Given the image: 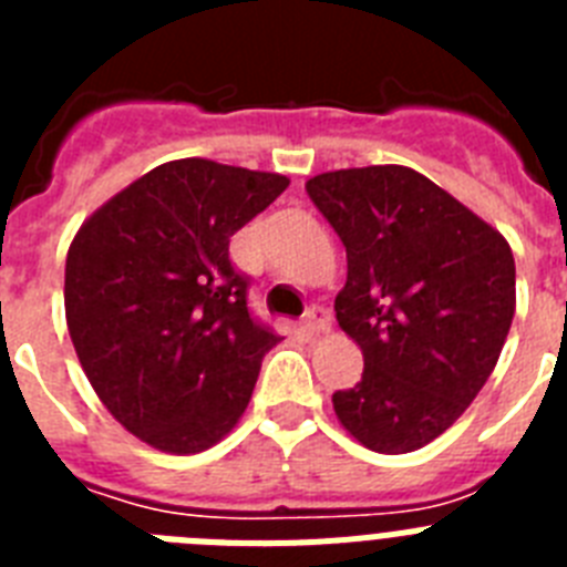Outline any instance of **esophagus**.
<instances>
[{
	"label": "esophagus",
	"mask_w": 567,
	"mask_h": 567,
	"mask_svg": "<svg viewBox=\"0 0 567 567\" xmlns=\"http://www.w3.org/2000/svg\"><path fill=\"white\" fill-rule=\"evenodd\" d=\"M329 327H332V315H329L327 309H323V307L309 309L307 320H303V332H307V334H323V332H329Z\"/></svg>",
	"instance_id": "obj_1"
}]
</instances>
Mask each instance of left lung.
<instances>
[{
  "label": "left lung",
  "mask_w": 567,
  "mask_h": 567,
  "mask_svg": "<svg viewBox=\"0 0 567 567\" xmlns=\"http://www.w3.org/2000/svg\"><path fill=\"white\" fill-rule=\"evenodd\" d=\"M307 193L346 247L338 323L363 378L332 394L340 425L380 454L423 449L480 394L517 309L508 240L400 164L320 173Z\"/></svg>",
  "instance_id": "left-lung-1"
}]
</instances>
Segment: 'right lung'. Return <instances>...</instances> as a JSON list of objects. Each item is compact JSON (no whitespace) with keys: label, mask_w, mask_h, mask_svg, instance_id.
<instances>
[{"label":"right lung","mask_w":567,"mask_h":567,"mask_svg":"<svg viewBox=\"0 0 567 567\" xmlns=\"http://www.w3.org/2000/svg\"><path fill=\"white\" fill-rule=\"evenodd\" d=\"M287 187V175L178 158L115 193L70 244L79 363L107 412L158 452H204L252 398L280 338L249 315L229 238Z\"/></svg>","instance_id":"add662e5"}]
</instances>
